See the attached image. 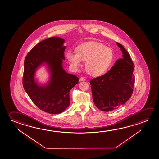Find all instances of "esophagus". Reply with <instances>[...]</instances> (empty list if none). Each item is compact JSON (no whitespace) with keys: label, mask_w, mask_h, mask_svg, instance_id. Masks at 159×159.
I'll return each mask as SVG.
<instances>
[{"label":"esophagus","mask_w":159,"mask_h":159,"mask_svg":"<svg viewBox=\"0 0 159 159\" xmlns=\"http://www.w3.org/2000/svg\"><path fill=\"white\" fill-rule=\"evenodd\" d=\"M79 80L80 81H85L86 80V79L83 78V77H81L80 79H79Z\"/></svg>","instance_id":"34e87169"}]
</instances>
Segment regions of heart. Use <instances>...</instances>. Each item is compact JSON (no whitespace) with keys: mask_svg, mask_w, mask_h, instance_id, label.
<instances>
[{"mask_svg":"<svg viewBox=\"0 0 159 159\" xmlns=\"http://www.w3.org/2000/svg\"><path fill=\"white\" fill-rule=\"evenodd\" d=\"M66 58L71 67L77 70L86 61L85 68L91 75H102L112 63L114 52L111 48L98 42H89L79 45L76 52H68Z\"/></svg>","mask_w":159,"mask_h":159,"instance_id":"b5f03b06","label":"heart"}]
</instances>
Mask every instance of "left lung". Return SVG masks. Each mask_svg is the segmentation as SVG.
I'll return each mask as SVG.
<instances>
[{
	"label": "left lung",
	"mask_w": 159,
	"mask_h": 159,
	"mask_svg": "<svg viewBox=\"0 0 159 159\" xmlns=\"http://www.w3.org/2000/svg\"><path fill=\"white\" fill-rule=\"evenodd\" d=\"M122 52V58L105 74L91 79V91L94 104L99 109L109 112L124 104L133 94L135 66L130 55L122 45L116 42Z\"/></svg>",
	"instance_id": "8db88e82"
}]
</instances>
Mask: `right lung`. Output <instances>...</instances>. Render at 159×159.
Segmentation results:
<instances>
[{
  "instance_id": "1",
  "label": "right lung",
  "mask_w": 159,
  "mask_h": 159,
  "mask_svg": "<svg viewBox=\"0 0 159 159\" xmlns=\"http://www.w3.org/2000/svg\"><path fill=\"white\" fill-rule=\"evenodd\" d=\"M64 39L48 38L30 51L24 60L23 84L29 98L39 109L49 114L63 112L70 105L69 92L78 83V78L63 68ZM44 67L48 74L45 82H40L37 71Z\"/></svg>"
}]
</instances>
